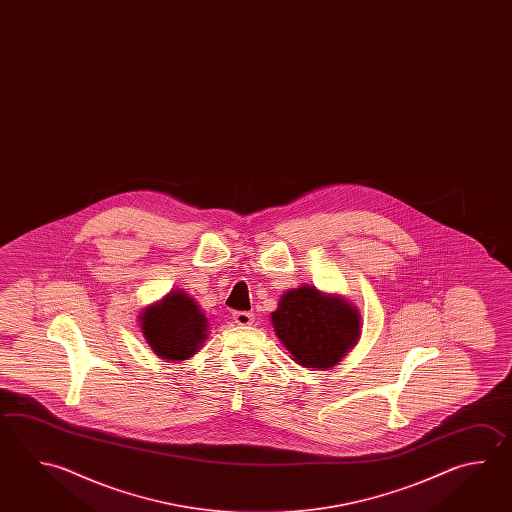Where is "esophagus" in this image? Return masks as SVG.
I'll return each instance as SVG.
<instances>
[{
    "label": "esophagus",
    "instance_id": "1",
    "mask_svg": "<svg viewBox=\"0 0 512 512\" xmlns=\"http://www.w3.org/2000/svg\"><path fill=\"white\" fill-rule=\"evenodd\" d=\"M233 322L239 324V326H250L253 322V313L250 311H235L233 313Z\"/></svg>",
    "mask_w": 512,
    "mask_h": 512
}]
</instances>
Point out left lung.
Segmentation results:
<instances>
[{
	"instance_id": "obj_1",
	"label": "left lung",
	"mask_w": 512,
	"mask_h": 512,
	"mask_svg": "<svg viewBox=\"0 0 512 512\" xmlns=\"http://www.w3.org/2000/svg\"><path fill=\"white\" fill-rule=\"evenodd\" d=\"M271 322L295 362L304 367L335 366L360 337L357 309L311 286L288 291L271 313Z\"/></svg>"
}]
</instances>
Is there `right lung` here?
<instances>
[{
  "label": "right lung",
  "mask_w": 512,
  "mask_h": 512,
  "mask_svg": "<svg viewBox=\"0 0 512 512\" xmlns=\"http://www.w3.org/2000/svg\"><path fill=\"white\" fill-rule=\"evenodd\" d=\"M146 342L157 357L184 360L201 348L206 338V317L183 291H174L141 317Z\"/></svg>",
  "instance_id": "right-lung-1"
}]
</instances>
